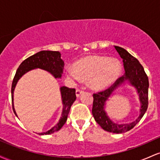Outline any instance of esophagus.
Masks as SVG:
<instances>
[{
    "label": "esophagus",
    "instance_id": "34e87169",
    "mask_svg": "<svg viewBox=\"0 0 160 160\" xmlns=\"http://www.w3.org/2000/svg\"><path fill=\"white\" fill-rule=\"evenodd\" d=\"M82 92H83V91H82V90H80V89H77V90H76V96L78 98V97H80V95H81Z\"/></svg>",
    "mask_w": 160,
    "mask_h": 160
}]
</instances>
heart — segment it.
I'll list each match as a JSON object with an SVG mask.
<instances>
[{"label":"heart","mask_w":160,"mask_h":160,"mask_svg":"<svg viewBox=\"0 0 160 160\" xmlns=\"http://www.w3.org/2000/svg\"><path fill=\"white\" fill-rule=\"evenodd\" d=\"M121 70L120 62L116 58L93 56L79 60L74 64V70L68 69L66 74L74 80H88L93 89L102 90L118 79Z\"/></svg>","instance_id":"heart-1"}]
</instances>
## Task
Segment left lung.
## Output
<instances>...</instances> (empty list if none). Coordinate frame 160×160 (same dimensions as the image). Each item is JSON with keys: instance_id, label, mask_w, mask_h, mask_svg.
Listing matches in <instances>:
<instances>
[{"instance_id": "1", "label": "left lung", "mask_w": 160, "mask_h": 160, "mask_svg": "<svg viewBox=\"0 0 160 160\" xmlns=\"http://www.w3.org/2000/svg\"><path fill=\"white\" fill-rule=\"evenodd\" d=\"M116 50L119 53L123 62L125 73L123 76L117 79V81L106 90L93 94L92 115L95 121L104 130L113 133H124L134 128L141 120L148 107V88L149 81L143 66L137 58L128 53L122 47L114 46ZM127 82L133 86L139 96L141 103L140 114L135 121L128 124H116L108 117L105 111L106 102L109 100L115 91Z\"/></svg>"}]
</instances>
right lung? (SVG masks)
I'll return each instance as SVG.
<instances>
[{
  "label": "right lung",
  "mask_w": 160,
  "mask_h": 160,
  "mask_svg": "<svg viewBox=\"0 0 160 160\" xmlns=\"http://www.w3.org/2000/svg\"><path fill=\"white\" fill-rule=\"evenodd\" d=\"M64 65H65V63L61 58V53L58 51H40V52H37L36 54L28 57L22 62L19 68L16 71V75L14 77L13 80H12V89H11L12 110H13L14 113L16 117H18V116L16 114L15 108H14L13 93L16 84H17L19 79L27 72L36 68L44 70L47 72L50 73L55 78H61L62 74H63ZM60 92H61L62 95L63 108H62L61 117L58 120V122L47 132L39 133V135H49V134L58 131V130L61 129V128L67 121L68 116L71 105L76 100L75 89H70L66 86H61L60 87Z\"/></svg>",
  "instance_id": "obj_1"
}]
</instances>
